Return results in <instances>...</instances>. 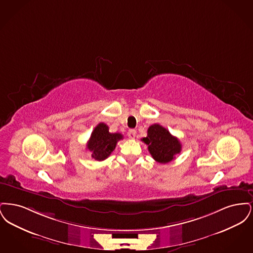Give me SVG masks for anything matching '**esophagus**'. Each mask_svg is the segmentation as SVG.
I'll return each mask as SVG.
<instances>
[{
  "mask_svg": "<svg viewBox=\"0 0 253 253\" xmlns=\"http://www.w3.org/2000/svg\"><path fill=\"white\" fill-rule=\"evenodd\" d=\"M128 136H129V138H131V139H133L134 137H135V134H136V132H135V130H130L129 132H128Z\"/></svg>",
  "mask_w": 253,
  "mask_h": 253,
  "instance_id": "1",
  "label": "esophagus"
}]
</instances>
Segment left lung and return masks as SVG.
I'll return each mask as SVG.
<instances>
[{
	"instance_id": "1",
	"label": "left lung",
	"mask_w": 253,
	"mask_h": 253,
	"mask_svg": "<svg viewBox=\"0 0 253 253\" xmlns=\"http://www.w3.org/2000/svg\"><path fill=\"white\" fill-rule=\"evenodd\" d=\"M148 145V150L158 163H168L181 152L180 141L177 137L159 124H153L148 128V135L141 139Z\"/></svg>"
}]
</instances>
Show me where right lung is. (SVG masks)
<instances>
[{"instance_id": "1", "label": "right lung", "mask_w": 253, "mask_h": 253, "mask_svg": "<svg viewBox=\"0 0 253 253\" xmlns=\"http://www.w3.org/2000/svg\"><path fill=\"white\" fill-rule=\"evenodd\" d=\"M123 138L119 132H109V127L105 123H99L91 133L87 142V149L92 152V157L97 161L106 159L115 150L118 141Z\"/></svg>"}]
</instances>
